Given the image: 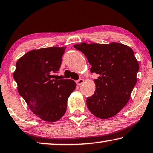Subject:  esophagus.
<instances>
[{
  "mask_svg": "<svg viewBox=\"0 0 153 153\" xmlns=\"http://www.w3.org/2000/svg\"><path fill=\"white\" fill-rule=\"evenodd\" d=\"M84 82V79H79L78 80L76 81V84H77V86H81L82 84Z\"/></svg>",
  "mask_w": 153,
  "mask_h": 153,
  "instance_id": "34e87169",
  "label": "esophagus"
}]
</instances>
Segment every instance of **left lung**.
<instances>
[{
  "label": "left lung",
  "instance_id": "left-lung-1",
  "mask_svg": "<svg viewBox=\"0 0 153 153\" xmlns=\"http://www.w3.org/2000/svg\"><path fill=\"white\" fill-rule=\"evenodd\" d=\"M74 47L86 56L91 72L99 75L94 79V93L86 99L88 110L101 119L113 117L127 105L136 84L139 64L133 50L119 43H82Z\"/></svg>",
  "mask_w": 153,
  "mask_h": 153
}]
</instances>
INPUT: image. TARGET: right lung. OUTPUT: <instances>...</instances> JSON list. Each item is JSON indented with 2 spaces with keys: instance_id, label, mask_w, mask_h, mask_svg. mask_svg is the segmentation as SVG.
<instances>
[{
  "instance_id": "1",
  "label": "right lung",
  "mask_w": 153,
  "mask_h": 153,
  "mask_svg": "<svg viewBox=\"0 0 153 153\" xmlns=\"http://www.w3.org/2000/svg\"><path fill=\"white\" fill-rule=\"evenodd\" d=\"M66 47L33 50L16 62L13 77L18 91L30 110L41 119L56 122L64 116L67 101L76 84L71 79L54 78Z\"/></svg>"
}]
</instances>
